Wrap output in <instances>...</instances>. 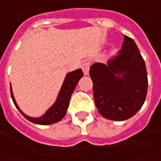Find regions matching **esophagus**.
Listing matches in <instances>:
<instances>
[{
	"label": "esophagus",
	"instance_id": "1",
	"mask_svg": "<svg viewBox=\"0 0 161 161\" xmlns=\"http://www.w3.org/2000/svg\"><path fill=\"white\" fill-rule=\"evenodd\" d=\"M90 66H91V63L90 62H84L82 64V70L84 71V75H89V70H90Z\"/></svg>",
	"mask_w": 161,
	"mask_h": 161
}]
</instances>
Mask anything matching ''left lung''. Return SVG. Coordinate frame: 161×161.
I'll return each instance as SVG.
<instances>
[{
  "instance_id": "1",
  "label": "left lung",
  "mask_w": 161,
  "mask_h": 161,
  "mask_svg": "<svg viewBox=\"0 0 161 161\" xmlns=\"http://www.w3.org/2000/svg\"><path fill=\"white\" fill-rule=\"evenodd\" d=\"M90 76L95 104L105 118H131L145 102L148 84L145 61L129 37L124 35L121 49L107 64H93Z\"/></svg>"
}]
</instances>
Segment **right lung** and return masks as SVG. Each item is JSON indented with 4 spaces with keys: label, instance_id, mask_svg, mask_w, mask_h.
<instances>
[{
    "label": "right lung",
    "instance_id": "add662e5",
    "mask_svg": "<svg viewBox=\"0 0 161 161\" xmlns=\"http://www.w3.org/2000/svg\"><path fill=\"white\" fill-rule=\"evenodd\" d=\"M83 76H84V73H83V70L81 69H77V70L67 74L55 103L42 116L38 117V118H33V117L27 116L19 109V106L17 105L15 100H14V97L12 89L10 87V92H11L13 102H14L16 108H18L19 111L22 114L23 116L31 122L40 125L53 124V123L61 121L64 118V116L65 115L67 108L69 107L70 96L73 93L78 81L80 80V78Z\"/></svg>",
    "mask_w": 161,
    "mask_h": 161
}]
</instances>
